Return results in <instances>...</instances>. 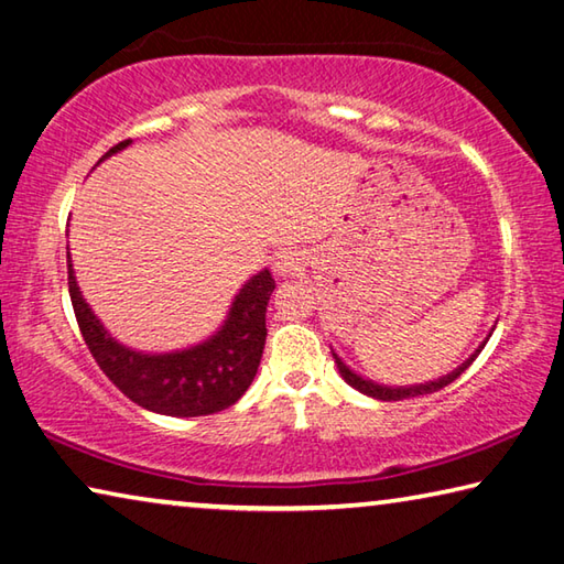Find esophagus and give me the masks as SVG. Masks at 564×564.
Segmentation results:
<instances>
[{
    "label": "esophagus",
    "mask_w": 564,
    "mask_h": 564,
    "mask_svg": "<svg viewBox=\"0 0 564 564\" xmlns=\"http://www.w3.org/2000/svg\"><path fill=\"white\" fill-rule=\"evenodd\" d=\"M300 270H302V257L297 252L288 250V252L276 254V260H274V272L276 274L292 276V274H297Z\"/></svg>",
    "instance_id": "1"
}]
</instances>
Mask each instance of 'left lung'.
Wrapping results in <instances>:
<instances>
[{
  "mask_svg": "<svg viewBox=\"0 0 564 564\" xmlns=\"http://www.w3.org/2000/svg\"><path fill=\"white\" fill-rule=\"evenodd\" d=\"M486 347V341L480 344V349ZM480 349L473 354L470 359H466L460 364V367L456 369V371H451L448 377H443V379H438V381H429V383H419V387H381V383H373V381H369V379H361L359 373H354L347 364H344L337 354H334V361H337V369H339V373L344 377V381L349 383V387H354L357 391H361V393H367V397H371V399H379V401H403V399H413V397H423V393H433V391H441L443 387H448V383H453L456 381L463 371H466L473 361H476V357L480 354Z\"/></svg>",
  "mask_w": 564,
  "mask_h": 564,
  "instance_id": "1",
  "label": "left lung"
}]
</instances>
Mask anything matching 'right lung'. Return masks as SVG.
I'll use <instances>...</instances> for the list:
<instances>
[{"instance_id":"obj_1","label":"right lung","mask_w":564,"mask_h":564,"mask_svg":"<svg viewBox=\"0 0 564 564\" xmlns=\"http://www.w3.org/2000/svg\"><path fill=\"white\" fill-rule=\"evenodd\" d=\"M131 141H121L101 155L106 161ZM98 161V163H101ZM274 290L270 270L242 284L230 314L217 334L197 347L171 354H143L118 344L78 292L72 257H68V294H72L78 329L101 371L128 399L163 416H207L242 397L250 387L264 349V314Z\"/></svg>"}]
</instances>
